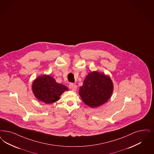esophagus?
Listing matches in <instances>:
<instances>
[{
  "label": "esophagus",
  "instance_id": "34e87169",
  "mask_svg": "<svg viewBox=\"0 0 154 154\" xmlns=\"http://www.w3.org/2000/svg\"><path fill=\"white\" fill-rule=\"evenodd\" d=\"M69 88H70L71 90H73V91H75V90H77V85H75L74 84L70 83L69 85Z\"/></svg>",
  "mask_w": 154,
  "mask_h": 154
}]
</instances>
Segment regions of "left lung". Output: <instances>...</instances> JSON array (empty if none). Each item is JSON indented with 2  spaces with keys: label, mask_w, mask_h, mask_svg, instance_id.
<instances>
[{
  "label": "left lung",
  "mask_w": 154,
  "mask_h": 154,
  "mask_svg": "<svg viewBox=\"0 0 154 154\" xmlns=\"http://www.w3.org/2000/svg\"><path fill=\"white\" fill-rule=\"evenodd\" d=\"M112 90V82L109 76L93 72L86 77L79 94L86 105L96 107L110 98Z\"/></svg>",
  "instance_id": "left-lung-1"
}]
</instances>
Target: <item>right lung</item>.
Wrapping results in <instances>:
<instances>
[{"mask_svg": "<svg viewBox=\"0 0 154 154\" xmlns=\"http://www.w3.org/2000/svg\"><path fill=\"white\" fill-rule=\"evenodd\" d=\"M68 90L67 87L57 83L52 77L45 75L38 77L32 85V90L35 97L47 104L58 101L59 97Z\"/></svg>", "mask_w": 154, "mask_h": 154, "instance_id": "right-lung-1", "label": "right lung"}]
</instances>
